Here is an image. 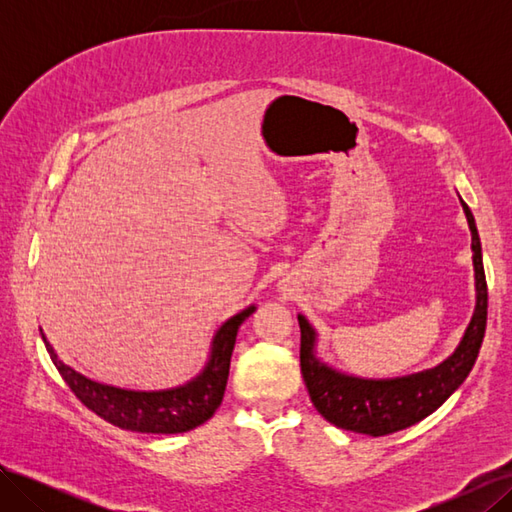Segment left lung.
Instances as JSON below:
<instances>
[{"label":"left lung","instance_id":"8db88e82","mask_svg":"<svg viewBox=\"0 0 512 512\" xmlns=\"http://www.w3.org/2000/svg\"><path fill=\"white\" fill-rule=\"evenodd\" d=\"M461 207L472 232L476 307L457 350L438 367L391 380L346 376L318 359L316 331L307 318L299 314L301 374L307 393L312 397L314 408L335 427L367 433L374 438L406 429L438 410L468 378L487 327V280L474 215L463 200Z\"/></svg>","mask_w":512,"mask_h":512}]
</instances>
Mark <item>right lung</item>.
<instances>
[{
    "label": "right lung",
    "instance_id": "obj_1",
    "mask_svg": "<svg viewBox=\"0 0 512 512\" xmlns=\"http://www.w3.org/2000/svg\"><path fill=\"white\" fill-rule=\"evenodd\" d=\"M254 312L256 307L250 305L237 316L228 318L213 337L205 369L188 384L166 391H128L89 380L59 361L53 346L46 342L44 333L42 342L61 378L70 386V391L81 399L83 406L96 412L104 421L138 433H183L209 421L215 410L220 408L237 331L243 320L250 318Z\"/></svg>",
    "mask_w": 512,
    "mask_h": 512
}]
</instances>
